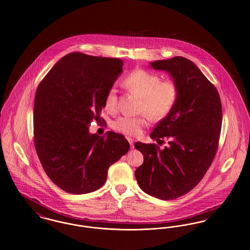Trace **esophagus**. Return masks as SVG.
I'll return each mask as SVG.
<instances>
[{
	"label": "esophagus",
	"mask_w": 250,
	"mask_h": 250,
	"mask_svg": "<svg viewBox=\"0 0 250 250\" xmlns=\"http://www.w3.org/2000/svg\"><path fill=\"white\" fill-rule=\"evenodd\" d=\"M128 141H129V143L131 145V148H133V147H134V146H133V140H131L130 138H128Z\"/></svg>",
	"instance_id": "obj_1"
}]
</instances>
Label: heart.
<instances>
[{
  "instance_id": "1",
  "label": "heart",
  "mask_w": 250,
  "mask_h": 250,
  "mask_svg": "<svg viewBox=\"0 0 250 250\" xmlns=\"http://www.w3.org/2000/svg\"><path fill=\"white\" fill-rule=\"evenodd\" d=\"M123 85L142 99L140 113L146 114L154 121L165 119L176 105L179 99V88L174 81H161L159 75L144 69L131 71L123 80ZM104 104L109 112L117 110L118 94L115 86L110 87L106 93ZM146 116L120 117L112 122L111 127L114 131L126 136L137 137L141 135L143 129L147 125Z\"/></svg>"
}]
</instances>
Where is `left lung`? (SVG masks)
<instances>
[{
    "mask_svg": "<svg viewBox=\"0 0 250 250\" xmlns=\"http://www.w3.org/2000/svg\"><path fill=\"white\" fill-rule=\"evenodd\" d=\"M165 70L179 88V99L150 137L170 139L164 149L155 144L137 142L144 156L135 170L140 188L163 200L182 197L202 180L215 156L222 124V106L214 85L192 61L183 56L150 63Z\"/></svg>",
    "mask_w": 250,
    "mask_h": 250,
    "instance_id": "8db88e82",
    "label": "left lung"
}]
</instances>
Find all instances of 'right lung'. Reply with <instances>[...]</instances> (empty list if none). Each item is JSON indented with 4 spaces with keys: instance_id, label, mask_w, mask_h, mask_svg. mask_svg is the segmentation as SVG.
<instances>
[{
    "instance_id": "1",
    "label": "right lung",
    "mask_w": 250,
    "mask_h": 250,
    "mask_svg": "<svg viewBox=\"0 0 250 250\" xmlns=\"http://www.w3.org/2000/svg\"><path fill=\"white\" fill-rule=\"evenodd\" d=\"M118 58L71 53L61 58L41 81L34 104L35 146L53 184L70 194L101 188L111 165L130 144L118 132H89L101 119L108 89L122 73Z\"/></svg>"
}]
</instances>
